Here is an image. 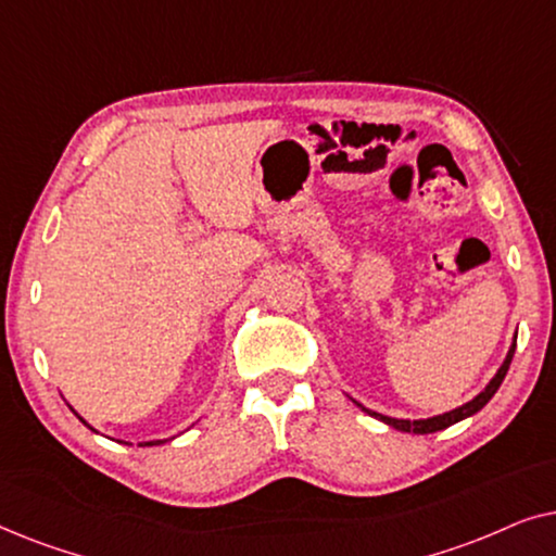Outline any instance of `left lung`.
Here are the masks:
<instances>
[{"instance_id":"1","label":"left lung","mask_w":556,"mask_h":556,"mask_svg":"<svg viewBox=\"0 0 556 556\" xmlns=\"http://www.w3.org/2000/svg\"><path fill=\"white\" fill-rule=\"evenodd\" d=\"M514 352H516V337H514V341H511V346H508V354H506L504 364H501L498 371H496V375H493L491 382L485 384L483 390L478 392L473 400L466 402V405H460V407L451 409V413H443V415H432V417H425V420H400V417H390V415L375 413V409L364 407L362 402H356V400H354V405H356V407H362L364 413H367V415L377 417V420H382L384 425H390V428L400 430V432H415V435H428V432L445 430V428H451V425L460 422V420H466V417L476 415L478 409H483L485 405H489V400L493 397V394H496V390H498V387H501V382H504V377H506V371H508V364H511V359H514Z\"/></svg>"}]
</instances>
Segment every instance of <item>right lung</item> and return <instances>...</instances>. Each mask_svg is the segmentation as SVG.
Segmentation results:
<instances>
[{
	"label": "right lung",
	"mask_w": 556,
	"mask_h": 556,
	"mask_svg": "<svg viewBox=\"0 0 556 556\" xmlns=\"http://www.w3.org/2000/svg\"><path fill=\"white\" fill-rule=\"evenodd\" d=\"M75 415H78V413H75ZM80 417V415H78ZM80 420H83V417H80ZM83 422H86V420H83ZM88 425V422H86ZM88 428H90V425H88ZM90 430H93L96 432V428H90ZM159 443H164V440H149V443H141L143 447H147V445H159Z\"/></svg>",
	"instance_id": "right-lung-1"
}]
</instances>
